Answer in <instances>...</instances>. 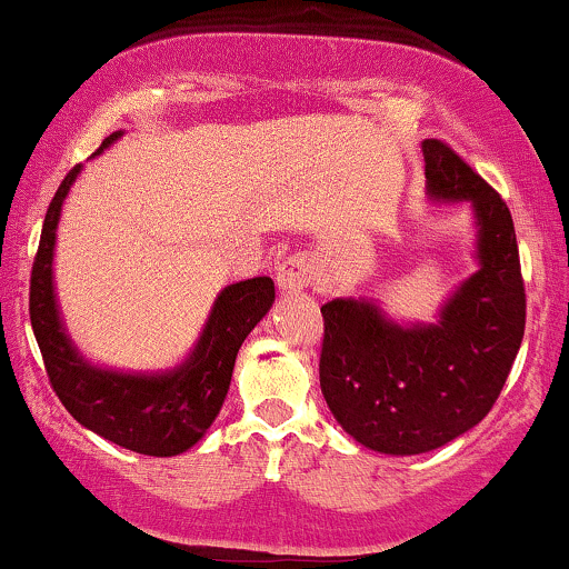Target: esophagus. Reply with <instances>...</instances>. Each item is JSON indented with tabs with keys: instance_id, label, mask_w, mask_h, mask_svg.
Segmentation results:
<instances>
[{
	"instance_id": "34e87169",
	"label": "esophagus",
	"mask_w": 569,
	"mask_h": 569,
	"mask_svg": "<svg viewBox=\"0 0 569 569\" xmlns=\"http://www.w3.org/2000/svg\"><path fill=\"white\" fill-rule=\"evenodd\" d=\"M273 277H277L279 290L287 292V296H296L311 282V263L303 256H287L277 263Z\"/></svg>"
}]
</instances>
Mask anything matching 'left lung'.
<instances>
[{"label":"left lung","mask_w":569,"mask_h":569,"mask_svg":"<svg viewBox=\"0 0 569 569\" xmlns=\"http://www.w3.org/2000/svg\"><path fill=\"white\" fill-rule=\"evenodd\" d=\"M423 159L433 197L473 204L482 269L431 327L405 330L365 300L322 306L327 407L357 442L389 456L437 450L473 429L503 391L527 319L509 204L445 140H423Z\"/></svg>","instance_id":"obj_1"}]
</instances>
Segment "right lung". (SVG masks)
I'll return each mask as SVG.
<instances>
[{
  "mask_svg": "<svg viewBox=\"0 0 569 569\" xmlns=\"http://www.w3.org/2000/svg\"><path fill=\"white\" fill-rule=\"evenodd\" d=\"M117 136L119 132L106 138L96 153L103 151ZM77 172L79 164L71 167L47 207L42 237L31 266L29 313L47 378L66 410L98 437L140 456H178L197 445L216 420L229 391L239 346L271 309L273 282L269 277H256L226 287L216 300V309L207 319L191 359L176 372L122 376L87 365L60 330L56 296H52L56 226L60 204Z\"/></svg>",
  "mask_w": 569,
  "mask_h": 569,
  "instance_id": "add662e5",
  "label": "right lung"
}]
</instances>
